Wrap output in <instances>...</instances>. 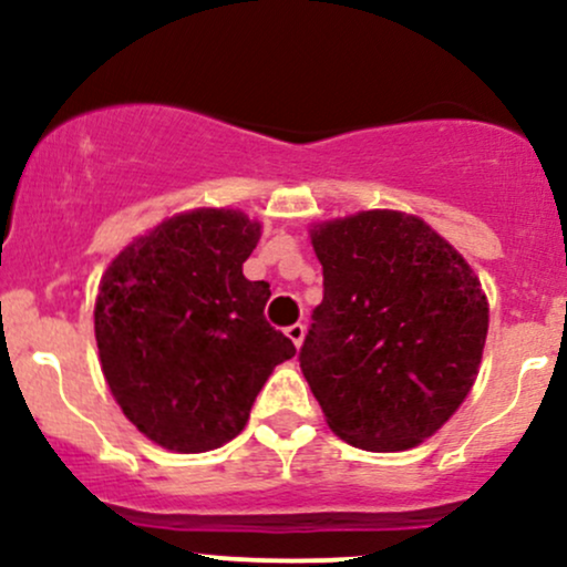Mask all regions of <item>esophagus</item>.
I'll list each match as a JSON object with an SVG mask.
<instances>
[{
    "label": "esophagus",
    "instance_id": "esophagus-1",
    "mask_svg": "<svg viewBox=\"0 0 567 567\" xmlns=\"http://www.w3.org/2000/svg\"><path fill=\"white\" fill-rule=\"evenodd\" d=\"M285 333H288V338L292 343H296V349L301 347L303 343V336H306V324L303 322H296V324H290V328H285Z\"/></svg>",
    "mask_w": 567,
    "mask_h": 567
}]
</instances>
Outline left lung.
I'll return each instance as SVG.
<instances>
[{
  "label": "left lung",
  "mask_w": 567,
  "mask_h": 567,
  "mask_svg": "<svg viewBox=\"0 0 567 567\" xmlns=\"http://www.w3.org/2000/svg\"><path fill=\"white\" fill-rule=\"evenodd\" d=\"M311 245L324 292L298 360L328 426L373 453L415 447L477 379L483 285L432 226L396 210L324 220Z\"/></svg>",
  "instance_id": "8db88e82"
}]
</instances>
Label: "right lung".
Wrapping results in <instances>:
<instances>
[{"label": "right lung", "mask_w": 567, "mask_h": 567, "mask_svg": "<svg viewBox=\"0 0 567 567\" xmlns=\"http://www.w3.org/2000/svg\"><path fill=\"white\" fill-rule=\"evenodd\" d=\"M258 239L245 213L199 207L127 245L101 279L103 375L122 413L167 451L237 437L271 370L296 354L264 317L269 282L243 275Z\"/></svg>", "instance_id": "1"}]
</instances>
